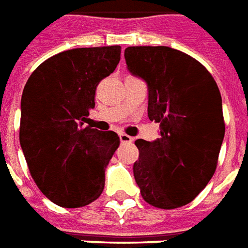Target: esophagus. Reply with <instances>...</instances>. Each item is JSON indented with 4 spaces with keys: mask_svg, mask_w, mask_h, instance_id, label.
<instances>
[{
    "mask_svg": "<svg viewBox=\"0 0 248 248\" xmlns=\"http://www.w3.org/2000/svg\"><path fill=\"white\" fill-rule=\"evenodd\" d=\"M119 139H121V142H122V143L133 142V138H131L130 135H127V134H124V133L119 134Z\"/></svg>",
    "mask_w": 248,
    "mask_h": 248,
    "instance_id": "obj_1",
    "label": "esophagus"
}]
</instances>
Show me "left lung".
Masks as SVG:
<instances>
[{
    "label": "left lung",
    "instance_id": "8db88e82",
    "mask_svg": "<svg viewBox=\"0 0 248 248\" xmlns=\"http://www.w3.org/2000/svg\"><path fill=\"white\" fill-rule=\"evenodd\" d=\"M127 69L148 88V118L160 138L137 139L134 177L143 200L160 209L193 201L217 168L225 137L217 82L202 64L166 46L124 49Z\"/></svg>",
    "mask_w": 248,
    "mask_h": 248
}]
</instances>
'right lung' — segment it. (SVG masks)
Segmentation results:
<instances>
[{
  "instance_id": "1",
  "label": "right lung",
  "mask_w": 248,
  "mask_h": 248,
  "mask_svg": "<svg viewBox=\"0 0 248 248\" xmlns=\"http://www.w3.org/2000/svg\"><path fill=\"white\" fill-rule=\"evenodd\" d=\"M119 60V46L68 49L43 62L25 85L22 151L40 192L59 206L81 208L104 190L119 137L82 124L94 108L97 85Z\"/></svg>"
}]
</instances>
